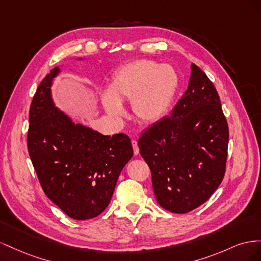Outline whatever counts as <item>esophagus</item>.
I'll use <instances>...</instances> for the list:
<instances>
[{
	"mask_svg": "<svg viewBox=\"0 0 261 261\" xmlns=\"http://www.w3.org/2000/svg\"><path fill=\"white\" fill-rule=\"evenodd\" d=\"M132 146H133V150H134V153L135 154H138L139 153V147H138V144L137 141L135 139L132 140Z\"/></svg>",
	"mask_w": 261,
	"mask_h": 261,
	"instance_id": "34e87169",
	"label": "esophagus"
}]
</instances>
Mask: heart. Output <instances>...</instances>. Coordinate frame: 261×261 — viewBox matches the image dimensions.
<instances>
[{
    "label": "heart",
    "mask_w": 261,
    "mask_h": 261,
    "mask_svg": "<svg viewBox=\"0 0 261 261\" xmlns=\"http://www.w3.org/2000/svg\"><path fill=\"white\" fill-rule=\"evenodd\" d=\"M174 67L151 60H138L118 68L109 91L103 94L109 113H124L123 101H132L133 112L140 121L153 123L167 115L178 89Z\"/></svg>",
    "instance_id": "b5f03b06"
}]
</instances>
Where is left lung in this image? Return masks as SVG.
<instances>
[{
  "label": "left lung",
  "instance_id": "1",
  "mask_svg": "<svg viewBox=\"0 0 261 261\" xmlns=\"http://www.w3.org/2000/svg\"><path fill=\"white\" fill-rule=\"evenodd\" d=\"M191 70L188 88L171 115L149 126L138 139L155 198L173 213L206 202L226 168L228 126L218 91L196 64Z\"/></svg>",
  "mask_w": 261,
  "mask_h": 261
}]
</instances>
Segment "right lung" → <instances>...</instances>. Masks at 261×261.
I'll use <instances>...</instances> for the list:
<instances>
[{"mask_svg":"<svg viewBox=\"0 0 261 261\" xmlns=\"http://www.w3.org/2000/svg\"><path fill=\"white\" fill-rule=\"evenodd\" d=\"M46 75L29 110L27 147L44 194L75 220L99 216L109 206L118 175L133 156L126 134L112 137L92 130L54 108Z\"/></svg>","mask_w":261,"mask_h":261,"instance_id":"add662e5","label":"right lung"}]
</instances>
